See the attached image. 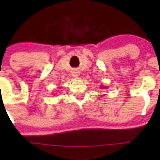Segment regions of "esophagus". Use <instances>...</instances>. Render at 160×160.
Returning a JSON list of instances; mask_svg holds the SVG:
<instances>
[{
  "instance_id": "esophagus-1",
  "label": "esophagus",
  "mask_w": 160,
  "mask_h": 160,
  "mask_svg": "<svg viewBox=\"0 0 160 160\" xmlns=\"http://www.w3.org/2000/svg\"><path fill=\"white\" fill-rule=\"evenodd\" d=\"M72 76H73V77H77L79 76V73H78V72H73V73H72Z\"/></svg>"
}]
</instances>
